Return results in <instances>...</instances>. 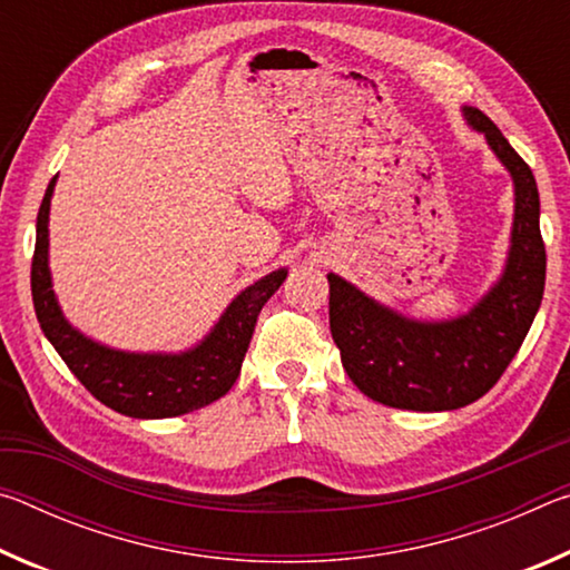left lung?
<instances>
[{
  "instance_id": "1",
  "label": "left lung",
  "mask_w": 570,
  "mask_h": 570,
  "mask_svg": "<svg viewBox=\"0 0 570 570\" xmlns=\"http://www.w3.org/2000/svg\"><path fill=\"white\" fill-rule=\"evenodd\" d=\"M465 120L485 135L515 186L510 250L498 284L468 314L417 322L330 274V326L350 380L397 410L442 412L480 400L503 377L533 324L546 286V244L533 170L478 108Z\"/></svg>"
}]
</instances>
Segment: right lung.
Masks as SVG:
<instances>
[{"mask_svg": "<svg viewBox=\"0 0 570 570\" xmlns=\"http://www.w3.org/2000/svg\"><path fill=\"white\" fill-rule=\"evenodd\" d=\"M55 178L45 190L37 214V240L32 256V302L42 332L85 384L95 400L128 417L160 420L178 417L206 407L234 387L244 364L250 336L264 304L284 284L286 268H278L244 288L220 314L218 324L204 342L180 354H138L120 352L92 342L65 320L52 292L50 262H47V224Z\"/></svg>", "mask_w": 570, "mask_h": 570, "instance_id": "obj_1", "label": "right lung"}]
</instances>
